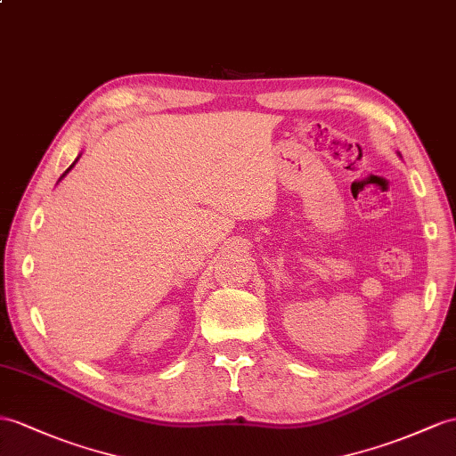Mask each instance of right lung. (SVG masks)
Returning a JSON list of instances; mask_svg holds the SVG:
<instances>
[{
  "instance_id": "1",
  "label": "right lung",
  "mask_w": 456,
  "mask_h": 456,
  "mask_svg": "<svg viewBox=\"0 0 456 456\" xmlns=\"http://www.w3.org/2000/svg\"><path fill=\"white\" fill-rule=\"evenodd\" d=\"M73 166H75V163H73ZM73 166H71V167H69V169H67V171H65V173H69V171H71V169H73ZM65 173H63V175H61V177H65Z\"/></svg>"
}]
</instances>
